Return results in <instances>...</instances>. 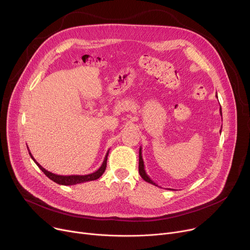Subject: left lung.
<instances>
[{"instance_id": "obj_1", "label": "left lung", "mask_w": 250, "mask_h": 250, "mask_svg": "<svg viewBox=\"0 0 250 250\" xmlns=\"http://www.w3.org/2000/svg\"><path fill=\"white\" fill-rule=\"evenodd\" d=\"M217 98H218V95H217ZM221 111H220V113H221V116H222V108L220 109ZM220 132H222V129L220 130ZM141 146L139 147V163H138V172H139V175L141 176V178L142 179H144L145 181H146V182H148V183H150V184H152V185H154V186H157V187H160V186H158L155 182H153L150 178H149V176L146 174V169H145V162H144V159H142V155H141ZM161 188V187H160ZM168 190H173V189H168Z\"/></svg>"}]
</instances>
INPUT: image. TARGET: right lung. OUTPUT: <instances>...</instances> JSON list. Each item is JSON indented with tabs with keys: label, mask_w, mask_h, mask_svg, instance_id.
Here are the masks:
<instances>
[{
	"label": "right lung",
	"mask_w": 250,
	"mask_h": 250,
	"mask_svg": "<svg viewBox=\"0 0 250 250\" xmlns=\"http://www.w3.org/2000/svg\"><path fill=\"white\" fill-rule=\"evenodd\" d=\"M28 149V147H27ZM28 152H29V155L31 157V159L35 162V164H37L40 169L49 178L50 180H52L53 182L59 184V185H65V186H70V185H76V184H80V183H84V182H88V181H94V180H97L99 179V178L104 174V170H105V167H106V159H108V155H109V150L108 152H106L105 156H104V159L101 165V167L95 171L94 173H91V174H88V175H69V176H62V175H57V174H54V173H51L49 171H47L46 169H44L37 160H35L32 156V154L30 153L29 149H28Z\"/></svg>",
	"instance_id": "add662e5"
}]
</instances>
